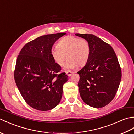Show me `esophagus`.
I'll use <instances>...</instances> for the list:
<instances>
[{
	"mask_svg": "<svg viewBox=\"0 0 134 134\" xmlns=\"http://www.w3.org/2000/svg\"><path fill=\"white\" fill-rule=\"evenodd\" d=\"M65 73H66V74H67V75L68 76H70L71 75H72V74L73 72L71 71H70V70H68V71H67L66 72H65Z\"/></svg>",
	"mask_w": 134,
	"mask_h": 134,
	"instance_id": "1",
	"label": "esophagus"
}]
</instances>
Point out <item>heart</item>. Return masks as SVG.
Returning <instances> with one entry per match:
<instances>
[{
    "label": "heart",
    "mask_w": 134,
    "mask_h": 134,
    "mask_svg": "<svg viewBox=\"0 0 134 134\" xmlns=\"http://www.w3.org/2000/svg\"><path fill=\"white\" fill-rule=\"evenodd\" d=\"M56 47L51 50V56L60 66L63 64L67 57L68 60L64 65L66 70L75 69L78 65L83 66L89 59L90 45L85 39L72 36H65L59 41Z\"/></svg>",
    "instance_id": "b5f03b06"
}]
</instances>
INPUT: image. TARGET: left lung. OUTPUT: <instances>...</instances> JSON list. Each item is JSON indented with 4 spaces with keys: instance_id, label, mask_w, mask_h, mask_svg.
Wrapping results in <instances>:
<instances>
[{
    "instance_id": "1",
    "label": "left lung",
    "mask_w": 134,
    "mask_h": 134,
    "mask_svg": "<svg viewBox=\"0 0 134 134\" xmlns=\"http://www.w3.org/2000/svg\"><path fill=\"white\" fill-rule=\"evenodd\" d=\"M89 42L90 55L86 65L79 71V91L89 106L100 108L114 98L121 79L118 59L110 45L90 34L76 33Z\"/></svg>"
}]
</instances>
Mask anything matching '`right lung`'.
<instances>
[{"label":"right lung","mask_w":134,"mask_h":134,"mask_svg":"<svg viewBox=\"0 0 134 134\" xmlns=\"http://www.w3.org/2000/svg\"><path fill=\"white\" fill-rule=\"evenodd\" d=\"M65 33L39 37L22 48L16 59L14 79L26 103L38 110L47 111L61 100L63 85L67 76L61 71L51 55L53 44Z\"/></svg>","instance_id":"obj_1"}]
</instances>
